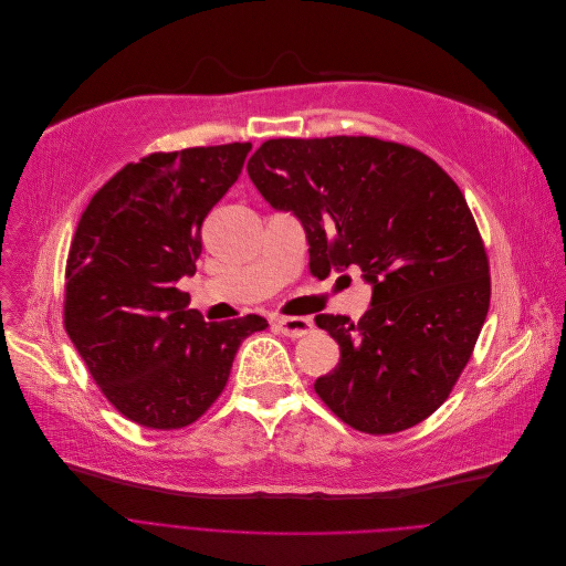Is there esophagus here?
I'll list each match as a JSON object with an SVG mask.
<instances>
[{
	"label": "esophagus",
	"instance_id": "esophagus-1",
	"mask_svg": "<svg viewBox=\"0 0 566 566\" xmlns=\"http://www.w3.org/2000/svg\"><path fill=\"white\" fill-rule=\"evenodd\" d=\"M276 325L290 338H301L312 329V321L305 316H279Z\"/></svg>",
	"mask_w": 566,
	"mask_h": 566
}]
</instances>
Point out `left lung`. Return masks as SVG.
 <instances>
[{
	"label": "left lung",
	"mask_w": 566,
	"mask_h": 566,
	"mask_svg": "<svg viewBox=\"0 0 566 566\" xmlns=\"http://www.w3.org/2000/svg\"><path fill=\"white\" fill-rule=\"evenodd\" d=\"M261 196L301 220L310 265L359 268L370 310L314 321L342 348L314 384L355 430L430 417L464 373L491 303L489 256L462 189L432 158L370 136L276 138L248 163Z\"/></svg>",
	"instance_id": "1"
}]
</instances>
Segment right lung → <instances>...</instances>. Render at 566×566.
I'll return each mask as SVG.
<instances>
[{
  "instance_id": "add662e5",
  "label": "right lung",
  "mask_w": 566,
  "mask_h": 566,
  "mask_svg": "<svg viewBox=\"0 0 566 566\" xmlns=\"http://www.w3.org/2000/svg\"><path fill=\"white\" fill-rule=\"evenodd\" d=\"M250 143L156 151L106 180L77 222L66 259L64 327L108 403L151 430L202 417L228 386L256 314L207 323L178 287L196 272L200 228Z\"/></svg>"
}]
</instances>
